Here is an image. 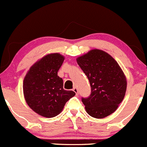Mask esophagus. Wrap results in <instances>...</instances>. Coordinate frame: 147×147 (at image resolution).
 Returning <instances> with one entry per match:
<instances>
[{
	"instance_id": "esophagus-1",
	"label": "esophagus",
	"mask_w": 147,
	"mask_h": 147,
	"mask_svg": "<svg viewBox=\"0 0 147 147\" xmlns=\"http://www.w3.org/2000/svg\"><path fill=\"white\" fill-rule=\"evenodd\" d=\"M73 91H74V92L76 93V95H78V89H77V88L76 86H74V88H73Z\"/></svg>"
}]
</instances>
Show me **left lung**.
Returning a JSON list of instances; mask_svg holds the SVG:
<instances>
[{
  "label": "left lung",
  "instance_id": "left-lung-1",
  "mask_svg": "<svg viewBox=\"0 0 147 147\" xmlns=\"http://www.w3.org/2000/svg\"><path fill=\"white\" fill-rule=\"evenodd\" d=\"M76 61L91 85L89 96L81 98L86 112L96 119L112 114L123 101L126 90V77L118 63L98 49L90 51Z\"/></svg>",
  "mask_w": 147,
  "mask_h": 147
}]
</instances>
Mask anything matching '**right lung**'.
Segmentation results:
<instances>
[{
	"instance_id": "add662e5",
	"label": "right lung",
	"mask_w": 147,
	"mask_h": 147,
	"mask_svg": "<svg viewBox=\"0 0 147 147\" xmlns=\"http://www.w3.org/2000/svg\"><path fill=\"white\" fill-rule=\"evenodd\" d=\"M64 61L59 53H51L31 66L24 80L26 103L42 117L52 118L60 114L66 103L76 95L63 88V79L58 71Z\"/></svg>"
}]
</instances>
